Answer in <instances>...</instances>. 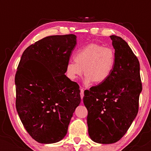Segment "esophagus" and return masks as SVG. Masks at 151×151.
Returning a JSON list of instances; mask_svg holds the SVG:
<instances>
[{"label":"esophagus","mask_w":151,"mask_h":151,"mask_svg":"<svg viewBox=\"0 0 151 151\" xmlns=\"http://www.w3.org/2000/svg\"><path fill=\"white\" fill-rule=\"evenodd\" d=\"M84 88L82 87L80 88V97H81L82 99L83 98V97H84Z\"/></svg>","instance_id":"esophagus-1"}]
</instances>
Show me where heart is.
I'll return each mask as SVG.
<instances>
[{
	"label": "heart",
	"mask_w": 151,
	"mask_h": 151,
	"mask_svg": "<svg viewBox=\"0 0 151 151\" xmlns=\"http://www.w3.org/2000/svg\"><path fill=\"white\" fill-rule=\"evenodd\" d=\"M75 60H70L66 66V75L75 80L83 73L86 84H102L112 73L116 62V53L111 47L98 43H90L80 49L75 54Z\"/></svg>",
	"instance_id": "heart-1"
}]
</instances>
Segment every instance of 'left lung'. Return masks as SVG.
Masks as SVG:
<instances>
[{
  "label": "left lung",
  "instance_id": "1",
  "mask_svg": "<svg viewBox=\"0 0 151 151\" xmlns=\"http://www.w3.org/2000/svg\"><path fill=\"white\" fill-rule=\"evenodd\" d=\"M110 37L116 53L114 69L104 82L86 90L83 98L88 134L100 144L115 143L125 135L137 116L142 90L137 58L122 38Z\"/></svg>",
  "mask_w": 151,
  "mask_h": 151
}]
</instances>
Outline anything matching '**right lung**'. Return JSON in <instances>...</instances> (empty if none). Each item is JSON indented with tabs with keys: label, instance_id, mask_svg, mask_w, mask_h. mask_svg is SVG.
<instances>
[{
	"label": "right lung",
	"instance_id": "add662e5",
	"mask_svg": "<svg viewBox=\"0 0 151 151\" xmlns=\"http://www.w3.org/2000/svg\"><path fill=\"white\" fill-rule=\"evenodd\" d=\"M74 34L45 37L22 53L15 76L16 107L24 129L39 143L60 141L80 104V86L65 75Z\"/></svg>",
	"mask_w": 151,
	"mask_h": 151
}]
</instances>
